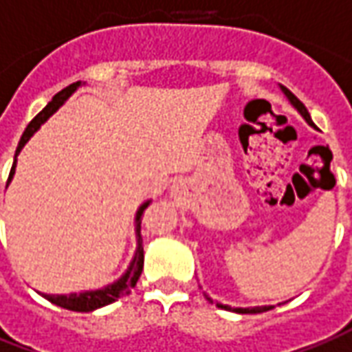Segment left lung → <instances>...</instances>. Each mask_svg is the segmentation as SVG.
<instances>
[{
    "mask_svg": "<svg viewBox=\"0 0 352 352\" xmlns=\"http://www.w3.org/2000/svg\"><path fill=\"white\" fill-rule=\"evenodd\" d=\"M282 91H284V95H286L287 99H289V102L294 104V107L297 108V112L301 114V116L305 118V122L309 125H314L313 120H311V116H309V112H307V108H305V104L301 102V100L297 99L296 95L292 93V91L287 89V87H284L282 85ZM217 307H221V309H225V311H234V313H240V314H257V313H267V311H270L272 307H252V309H230L228 305H221L217 303Z\"/></svg>",
    "mask_w": 352,
    "mask_h": 352,
    "instance_id": "8db88e82",
    "label": "left lung"
}]
</instances>
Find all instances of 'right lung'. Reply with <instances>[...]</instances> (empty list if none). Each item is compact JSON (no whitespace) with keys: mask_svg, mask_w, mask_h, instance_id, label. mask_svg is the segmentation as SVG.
Returning <instances> with one entry per match:
<instances>
[{"mask_svg":"<svg viewBox=\"0 0 352 352\" xmlns=\"http://www.w3.org/2000/svg\"><path fill=\"white\" fill-rule=\"evenodd\" d=\"M80 87V82L72 83V85H68L63 91H58L53 100L49 102L47 107L43 108L41 112H39L38 116L32 120L28 127L24 129V133H22L21 141H19V146H16V152H14V162H13V168H11V173H9V179H7V184L9 181L13 179L14 175V168H16V156H19V152L22 151V146L28 142L32 135L36 133L39 129V125L43 124L45 120H47L53 112L58 110V107L65 102L70 95H72L74 91ZM148 204L151 201H146V204H142L139 211H137V252H135V257L131 265H129V269L125 272L124 276L120 280H116L114 284H110V286L102 287V289H95V292H83V294H70V296H47V294H43V297L51 301V303L58 305V307H63V309H68V311H76V313H89V311H95V309H100V307H104V305L114 303L116 299L120 297L127 296L131 289L137 284V280L141 276L142 272V263H144V250H142V236H141V221H142V211L148 208Z\"/></svg>","mask_w":352,"mask_h":352,"instance_id":"1","label":"right lung"}]
</instances>
